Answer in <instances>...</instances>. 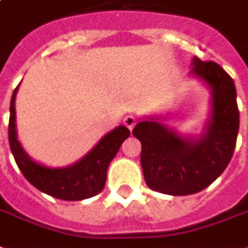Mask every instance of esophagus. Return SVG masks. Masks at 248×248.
Segmentation results:
<instances>
[{"label":"esophagus","mask_w":248,"mask_h":248,"mask_svg":"<svg viewBox=\"0 0 248 248\" xmlns=\"http://www.w3.org/2000/svg\"><path fill=\"white\" fill-rule=\"evenodd\" d=\"M136 122H137L136 117L132 116V115L124 117V125H125L129 131H132V129H133V126L136 125Z\"/></svg>","instance_id":"obj_1"}]
</instances>
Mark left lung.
Returning a JSON list of instances; mask_svg holds the SVG:
<instances>
[{"label": "left lung", "instance_id": "8db88e82", "mask_svg": "<svg viewBox=\"0 0 248 248\" xmlns=\"http://www.w3.org/2000/svg\"><path fill=\"white\" fill-rule=\"evenodd\" d=\"M191 74L211 90V115L200 137H185L148 119L133 128L141 142L144 178L152 190L189 196L213 184L223 173L235 149L239 109L234 80L218 63L193 58Z\"/></svg>", "mask_w": 248, "mask_h": 248}]
</instances>
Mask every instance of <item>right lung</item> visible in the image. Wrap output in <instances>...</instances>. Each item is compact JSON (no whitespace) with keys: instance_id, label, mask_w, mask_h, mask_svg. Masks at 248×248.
<instances>
[{"instance_id":"add662e5","label":"right lung","mask_w":248,"mask_h":248,"mask_svg":"<svg viewBox=\"0 0 248 248\" xmlns=\"http://www.w3.org/2000/svg\"><path fill=\"white\" fill-rule=\"evenodd\" d=\"M18 87L19 84L13 92L10 100L9 144L14 160L25 178L38 190L63 201H80L99 194L106 185L108 165L116 156L123 141L131 135L129 129L124 125L115 128L74 165L66 168L41 165L28 156L17 139L14 103Z\"/></svg>"}]
</instances>
